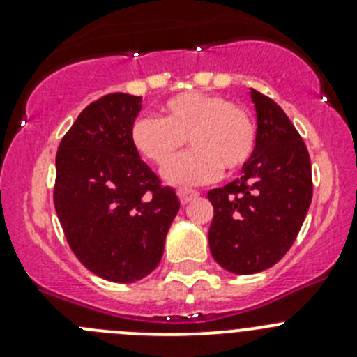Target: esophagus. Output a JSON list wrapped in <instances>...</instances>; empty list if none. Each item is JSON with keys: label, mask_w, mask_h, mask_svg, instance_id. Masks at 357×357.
I'll return each mask as SVG.
<instances>
[{"label": "esophagus", "mask_w": 357, "mask_h": 357, "mask_svg": "<svg viewBox=\"0 0 357 357\" xmlns=\"http://www.w3.org/2000/svg\"><path fill=\"white\" fill-rule=\"evenodd\" d=\"M176 195H178V198H181L182 204H188V202L195 200V198L200 197V193L198 191H195V189H178L176 191Z\"/></svg>", "instance_id": "1"}]
</instances>
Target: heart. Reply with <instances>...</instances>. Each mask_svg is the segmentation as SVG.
<instances>
[{"mask_svg": "<svg viewBox=\"0 0 357 357\" xmlns=\"http://www.w3.org/2000/svg\"><path fill=\"white\" fill-rule=\"evenodd\" d=\"M194 150L175 163L171 160L185 139ZM132 146L150 162L166 166V181L178 185L213 182L222 168L241 169L254 155L255 123L247 110L218 94L182 93L169 98L162 118L141 116L130 130Z\"/></svg>", "mask_w": 357, "mask_h": 357, "instance_id": "obj_1", "label": "heart"}]
</instances>
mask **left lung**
I'll return each mask as SVG.
<instances>
[{"instance_id":"1","label":"left lung","mask_w":357,"mask_h":357,"mask_svg":"<svg viewBox=\"0 0 357 357\" xmlns=\"http://www.w3.org/2000/svg\"><path fill=\"white\" fill-rule=\"evenodd\" d=\"M257 143L241 176L211 189L214 207L209 248L238 275L263 272L284 257L313 198L311 159L301 134L272 98L250 91Z\"/></svg>"}]
</instances>
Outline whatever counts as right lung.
Listing matches in <instances>:
<instances>
[{
  "label": "right lung",
  "instance_id": "obj_1",
  "mask_svg": "<svg viewBox=\"0 0 357 357\" xmlns=\"http://www.w3.org/2000/svg\"><path fill=\"white\" fill-rule=\"evenodd\" d=\"M141 96L107 94L85 107L56 151V216L73 254L112 282H134L160 263L181 209L132 146Z\"/></svg>",
  "mask_w": 357,
  "mask_h": 357
}]
</instances>
